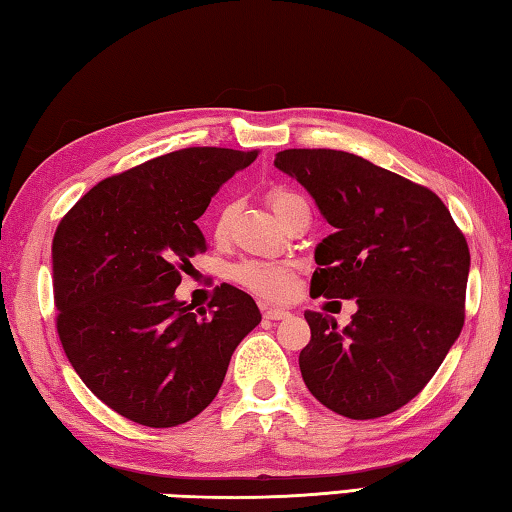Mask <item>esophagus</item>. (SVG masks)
I'll return each mask as SVG.
<instances>
[{"label":"esophagus","mask_w":512,"mask_h":512,"mask_svg":"<svg viewBox=\"0 0 512 512\" xmlns=\"http://www.w3.org/2000/svg\"><path fill=\"white\" fill-rule=\"evenodd\" d=\"M262 314H264V318H268V320H282V318H289L291 311H287V309H277V307H264Z\"/></svg>","instance_id":"1"}]
</instances>
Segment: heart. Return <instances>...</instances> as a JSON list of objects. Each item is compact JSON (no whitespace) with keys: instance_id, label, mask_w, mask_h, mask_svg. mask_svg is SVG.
<instances>
[{"instance_id":"heart-1","label":"heart","mask_w":512,"mask_h":512,"mask_svg":"<svg viewBox=\"0 0 512 512\" xmlns=\"http://www.w3.org/2000/svg\"><path fill=\"white\" fill-rule=\"evenodd\" d=\"M271 210L277 214V219H282L289 212L291 205L300 203L302 198L293 194L287 187H273L266 196ZM237 203H225L221 210L216 212L214 219V235L223 239L228 235L230 223L235 219ZM230 277L241 287L257 293V296L268 300H282L287 298L291 289V268L282 262H266V259H244L230 268Z\"/></svg>"}]
</instances>
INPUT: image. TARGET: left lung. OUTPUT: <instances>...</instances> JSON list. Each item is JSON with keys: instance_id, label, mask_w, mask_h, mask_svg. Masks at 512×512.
<instances>
[{"instance_id": "8db88e82", "label": "left lung", "mask_w": 512, "mask_h": 512, "mask_svg": "<svg viewBox=\"0 0 512 512\" xmlns=\"http://www.w3.org/2000/svg\"><path fill=\"white\" fill-rule=\"evenodd\" d=\"M275 167L314 196L334 235L316 248L314 298H357V314L305 311L300 372L334 413L372 420L402 409L436 375L465 323L470 248L429 187L354 153L287 149Z\"/></svg>"}]
</instances>
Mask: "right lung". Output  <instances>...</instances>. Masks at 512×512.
Returning a JSON list of instances; mask_svg holds the SVG:
<instances>
[{"label":"right lung","mask_w":512,"mask_h":512,"mask_svg":"<svg viewBox=\"0 0 512 512\" xmlns=\"http://www.w3.org/2000/svg\"><path fill=\"white\" fill-rule=\"evenodd\" d=\"M259 151L192 146L94 185L51 244L56 329L99 400L144 427L196 418L262 314L232 284L207 307L178 302L180 273L207 244L196 219Z\"/></svg>","instance_id":"right-lung-1"}]
</instances>
